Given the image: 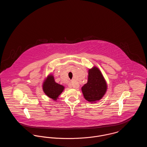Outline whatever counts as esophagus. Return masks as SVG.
Returning a JSON list of instances; mask_svg holds the SVG:
<instances>
[{"instance_id": "esophagus-1", "label": "esophagus", "mask_w": 147, "mask_h": 147, "mask_svg": "<svg viewBox=\"0 0 147 147\" xmlns=\"http://www.w3.org/2000/svg\"><path fill=\"white\" fill-rule=\"evenodd\" d=\"M68 86L70 88H77L78 87V84H74L73 83V82H71L69 84H68Z\"/></svg>"}]
</instances>
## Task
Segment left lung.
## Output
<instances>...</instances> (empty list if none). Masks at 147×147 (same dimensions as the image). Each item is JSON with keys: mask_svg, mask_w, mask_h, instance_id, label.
Listing matches in <instances>:
<instances>
[{"mask_svg": "<svg viewBox=\"0 0 147 147\" xmlns=\"http://www.w3.org/2000/svg\"><path fill=\"white\" fill-rule=\"evenodd\" d=\"M107 84L101 71L94 66L88 70V82L82 87L84 98L90 103H95L105 95Z\"/></svg>", "mask_w": 147, "mask_h": 147, "instance_id": "1", "label": "left lung"}]
</instances>
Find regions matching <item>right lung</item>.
<instances>
[{
	"mask_svg": "<svg viewBox=\"0 0 147 147\" xmlns=\"http://www.w3.org/2000/svg\"><path fill=\"white\" fill-rule=\"evenodd\" d=\"M64 86L56 83L52 74H49L45 78L42 84V90L45 94L49 98L56 101L59 96L62 93Z\"/></svg>",
	"mask_w": 147,
	"mask_h": 147,
	"instance_id": "1",
	"label": "right lung"
}]
</instances>
